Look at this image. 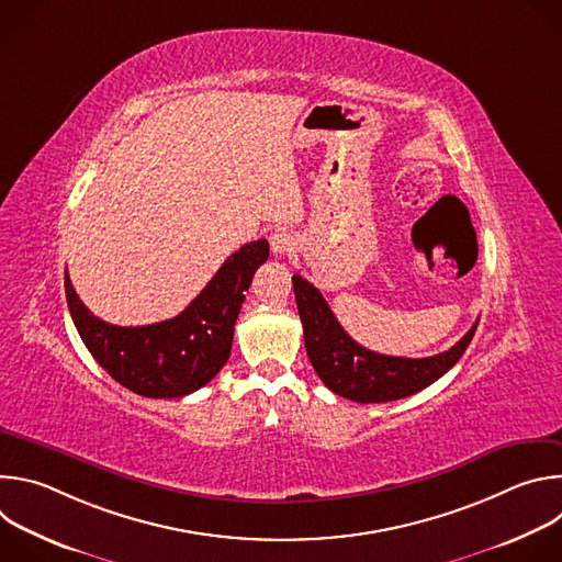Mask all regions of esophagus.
<instances>
[{"instance_id":"obj_1","label":"esophagus","mask_w":562,"mask_h":562,"mask_svg":"<svg viewBox=\"0 0 562 562\" xmlns=\"http://www.w3.org/2000/svg\"><path fill=\"white\" fill-rule=\"evenodd\" d=\"M269 243H271V251L276 256H286V254H291L295 249V237L289 231H284V228H278L276 233H271Z\"/></svg>"}]
</instances>
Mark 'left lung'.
Returning a JSON list of instances; mask_svg holds the SVG:
<instances>
[{
    "mask_svg": "<svg viewBox=\"0 0 562 562\" xmlns=\"http://www.w3.org/2000/svg\"><path fill=\"white\" fill-rule=\"evenodd\" d=\"M291 282L304 329L306 356L315 373L334 393L353 403H391L423 391L460 360L477 327L475 323L460 342L431 358L382 356L351 340L323 293L311 282L297 273Z\"/></svg>",
    "mask_w": 562,
    "mask_h": 562,
    "instance_id": "left-lung-1",
    "label": "left lung"
}]
</instances>
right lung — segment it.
I'll use <instances>...</instances> for the list:
<instances>
[{
	"instance_id": "obj_1",
	"label": "right lung",
	"mask_w": 562,
	"mask_h": 562,
	"mask_svg": "<svg viewBox=\"0 0 562 562\" xmlns=\"http://www.w3.org/2000/svg\"><path fill=\"white\" fill-rule=\"evenodd\" d=\"M267 258V239L245 245L224 260L180 315L146 327L104 323L79 300L66 273L68 311L79 338L113 380L144 397H182L211 382L226 364L245 293Z\"/></svg>"
}]
</instances>
